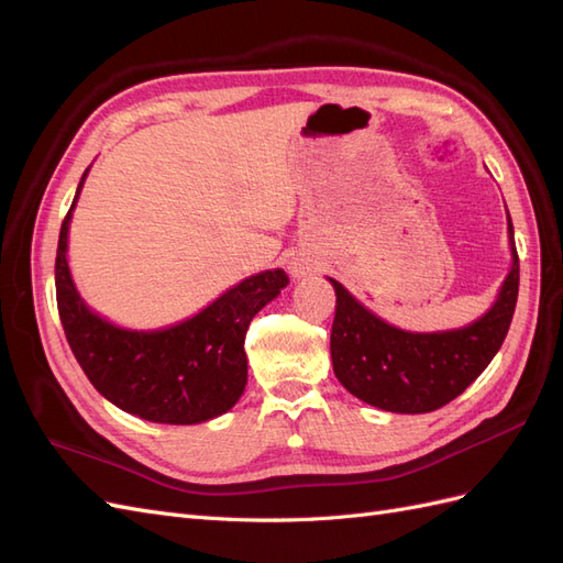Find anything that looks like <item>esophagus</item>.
I'll use <instances>...</instances> for the list:
<instances>
[{
    "label": "esophagus",
    "mask_w": 563,
    "mask_h": 563,
    "mask_svg": "<svg viewBox=\"0 0 563 563\" xmlns=\"http://www.w3.org/2000/svg\"><path fill=\"white\" fill-rule=\"evenodd\" d=\"M308 272H310L308 263H302L298 258H294L291 263H288V275H291L294 279H302L305 275H308Z\"/></svg>",
    "instance_id": "obj_1"
}]
</instances>
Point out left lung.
<instances>
[{"label":"left lung","instance_id":"1","mask_svg":"<svg viewBox=\"0 0 563 563\" xmlns=\"http://www.w3.org/2000/svg\"><path fill=\"white\" fill-rule=\"evenodd\" d=\"M507 240L512 267L496 302L460 329L420 333L391 327L329 277L335 291L331 360L340 385L391 413H430L463 395L498 354L517 308L519 258L509 213Z\"/></svg>","mask_w":563,"mask_h":563}]
</instances>
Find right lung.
Wrapping results in <instances>:
<instances>
[{"mask_svg": "<svg viewBox=\"0 0 563 563\" xmlns=\"http://www.w3.org/2000/svg\"><path fill=\"white\" fill-rule=\"evenodd\" d=\"M89 172L91 166L63 220L56 253L58 314L81 371L108 401L150 422L199 424L228 413L249 378V323L286 288V272L275 267L251 275L172 327H117L84 302L67 263L73 211Z\"/></svg>", "mask_w": 563, "mask_h": 563, "instance_id": "obj_1", "label": "right lung"}]
</instances>
